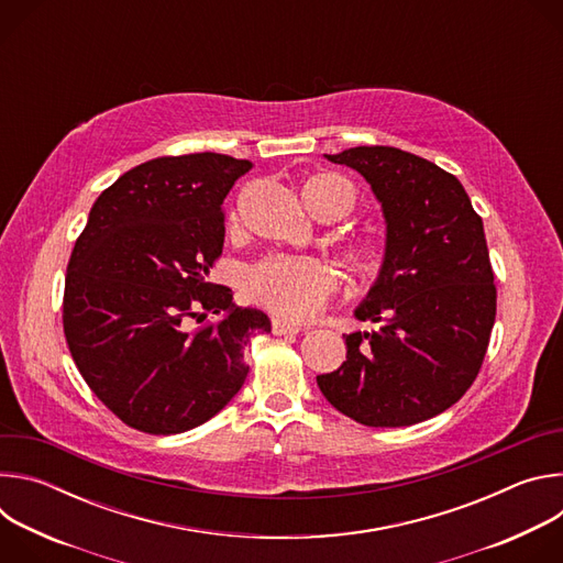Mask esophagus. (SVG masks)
<instances>
[{
  "label": "esophagus",
  "instance_id": "esophagus-1",
  "mask_svg": "<svg viewBox=\"0 0 563 563\" xmlns=\"http://www.w3.org/2000/svg\"><path fill=\"white\" fill-rule=\"evenodd\" d=\"M272 332H274L276 336L298 334V332H302V325H298V323H289V320H285V318H280V316H276V318H272Z\"/></svg>",
  "mask_w": 563,
  "mask_h": 563
}]
</instances>
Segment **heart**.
Masks as SVG:
<instances>
[{
  "instance_id": "1",
  "label": "heart",
  "mask_w": 563,
  "mask_h": 563,
  "mask_svg": "<svg viewBox=\"0 0 563 563\" xmlns=\"http://www.w3.org/2000/svg\"><path fill=\"white\" fill-rule=\"evenodd\" d=\"M302 200L320 220L339 218L350 205V191L332 178H311L302 185ZM343 261L363 283L376 280L385 267L383 250L369 240L345 247ZM334 291V269L325 261L307 256H272L254 265L245 276V294L256 305L289 320L313 316Z\"/></svg>"
}]
</instances>
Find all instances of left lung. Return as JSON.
I'll list each match as a JSON object with an SVG mask.
<instances>
[{"label":"left lung","instance_id":"1","mask_svg":"<svg viewBox=\"0 0 563 563\" xmlns=\"http://www.w3.org/2000/svg\"><path fill=\"white\" fill-rule=\"evenodd\" d=\"M358 172L387 224L385 267L345 334L347 361L316 376L330 404L369 428L415 426L445 412L474 383L497 316V287L481 216L463 185L394 146L325 155Z\"/></svg>","mask_w":563,"mask_h":563}]
</instances>
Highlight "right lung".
<instances>
[{
    "mask_svg": "<svg viewBox=\"0 0 563 563\" xmlns=\"http://www.w3.org/2000/svg\"><path fill=\"white\" fill-rule=\"evenodd\" d=\"M250 169L209 151L148 159L100 194L75 240L64 336L87 385L129 428L180 434L216 417L247 378V343L272 332L267 313L209 283L224 245L222 200ZM198 308L221 318L194 331Z\"/></svg>",
    "mask_w": 563,
    "mask_h": 563,
    "instance_id": "add662e5",
    "label": "right lung"
}]
</instances>
